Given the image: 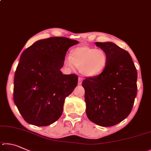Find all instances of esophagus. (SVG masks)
I'll list each match as a JSON object with an SVG mask.
<instances>
[{"label":"esophagus","mask_w":151,"mask_h":151,"mask_svg":"<svg viewBox=\"0 0 151 151\" xmlns=\"http://www.w3.org/2000/svg\"><path fill=\"white\" fill-rule=\"evenodd\" d=\"M82 81H83V78H78V84H79V85H81V84L82 83Z\"/></svg>","instance_id":"esophagus-1"}]
</instances>
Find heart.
I'll use <instances>...</instances> for the list:
<instances>
[{"mask_svg": "<svg viewBox=\"0 0 151 151\" xmlns=\"http://www.w3.org/2000/svg\"><path fill=\"white\" fill-rule=\"evenodd\" d=\"M65 63L71 68L76 65L84 76L92 77L99 75L105 70L107 56L103 50L78 46L71 50L70 56L65 59Z\"/></svg>", "mask_w": 151, "mask_h": 151, "instance_id": "b5f03b06", "label": "heart"}]
</instances>
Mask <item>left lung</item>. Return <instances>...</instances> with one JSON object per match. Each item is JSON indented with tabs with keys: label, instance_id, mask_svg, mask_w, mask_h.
<instances>
[{
	"label": "left lung",
	"instance_id": "left-lung-1",
	"mask_svg": "<svg viewBox=\"0 0 151 151\" xmlns=\"http://www.w3.org/2000/svg\"><path fill=\"white\" fill-rule=\"evenodd\" d=\"M106 53L107 63L98 76L86 78V113L102 127L117 125L130 114L137 92V71L128 52L112 42H96Z\"/></svg>",
	"mask_w": 151,
	"mask_h": 151
}]
</instances>
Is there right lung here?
<instances>
[{
  "label": "right lung",
  "mask_w": 151,
  "mask_h": 151,
  "mask_svg": "<svg viewBox=\"0 0 151 151\" xmlns=\"http://www.w3.org/2000/svg\"><path fill=\"white\" fill-rule=\"evenodd\" d=\"M65 37L40 40L22 52L15 71L13 98L26 122L47 126L59 119L65 98L78 85L76 74L60 71L65 54L78 44Z\"/></svg>",
  "instance_id": "add662e5"
}]
</instances>
